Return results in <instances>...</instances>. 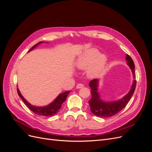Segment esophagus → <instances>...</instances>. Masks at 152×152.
<instances>
[{"instance_id": "1", "label": "esophagus", "mask_w": 152, "mask_h": 152, "mask_svg": "<svg viewBox=\"0 0 152 152\" xmlns=\"http://www.w3.org/2000/svg\"><path fill=\"white\" fill-rule=\"evenodd\" d=\"M84 87V85L82 84H80V83L78 84L77 85V89L82 88V87Z\"/></svg>"}]
</instances>
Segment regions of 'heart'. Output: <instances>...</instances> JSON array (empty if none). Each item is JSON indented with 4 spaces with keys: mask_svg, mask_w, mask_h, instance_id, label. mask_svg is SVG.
I'll return each instance as SVG.
<instances>
[{
    "mask_svg": "<svg viewBox=\"0 0 152 152\" xmlns=\"http://www.w3.org/2000/svg\"><path fill=\"white\" fill-rule=\"evenodd\" d=\"M97 50L91 49L82 54L78 58L76 66L80 70L88 68L87 74L90 77H96L100 75L107 63V58L103 54H99Z\"/></svg>",
    "mask_w": 152,
    "mask_h": 152,
    "instance_id": "obj_1",
    "label": "heart"
}]
</instances>
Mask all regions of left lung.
<instances>
[{"instance_id": "1", "label": "left lung", "mask_w": 152, "mask_h": 152, "mask_svg": "<svg viewBox=\"0 0 152 152\" xmlns=\"http://www.w3.org/2000/svg\"><path fill=\"white\" fill-rule=\"evenodd\" d=\"M127 64L131 68L134 79L136 78L135 66L134 61L129 55H126ZM98 80L93 79L89 82V86L91 89V98L89 101L91 111L94 115L99 117H110L120 112L126 107L129 102L132 96L134 94L136 89V80H134L131 87V89L124 97L113 102H104L100 99L99 94L98 92Z\"/></svg>"}]
</instances>
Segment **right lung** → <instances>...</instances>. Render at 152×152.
Returning <instances> with one entry per match:
<instances>
[{
  "mask_svg": "<svg viewBox=\"0 0 152 152\" xmlns=\"http://www.w3.org/2000/svg\"><path fill=\"white\" fill-rule=\"evenodd\" d=\"M41 42H40L38 44H36L29 50V51H30V50H31L34 48H35L37 45ZM17 92H18V95H19L20 97L22 99L24 103L26 104V107L31 110V111H32L35 114L38 115L46 116V117L53 116L57 113V112L59 111V110L61 108L62 103L64 102H65L66 98L68 96L69 93H70V91H66V92H65V93L60 94L52 103H50V104L47 106V107H34V106L30 104L28 102H26V101L25 99V98L23 97L22 95L20 93L19 89H18V88H17Z\"/></svg>",
  "mask_w": 152,
  "mask_h": 152,
  "instance_id": "1",
  "label": "right lung"
}]
</instances>
